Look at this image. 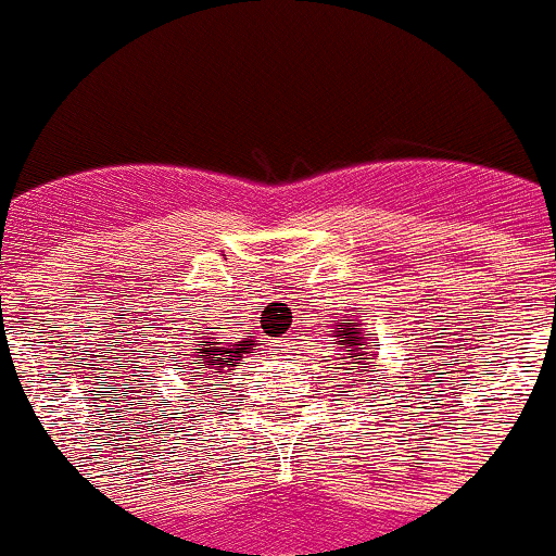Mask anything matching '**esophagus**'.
Wrapping results in <instances>:
<instances>
[{
    "label": "esophagus",
    "instance_id": "34e87169",
    "mask_svg": "<svg viewBox=\"0 0 556 556\" xmlns=\"http://www.w3.org/2000/svg\"><path fill=\"white\" fill-rule=\"evenodd\" d=\"M287 346V341H275V349H283Z\"/></svg>",
    "mask_w": 556,
    "mask_h": 556
}]
</instances>
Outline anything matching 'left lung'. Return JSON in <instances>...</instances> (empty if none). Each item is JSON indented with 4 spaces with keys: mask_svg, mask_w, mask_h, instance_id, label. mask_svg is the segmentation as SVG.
<instances>
[{
    "mask_svg": "<svg viewBox=\"0 0 556 556\" xmlns=\"http://www.w3.org/2000/svg\"><path fill=\"white\" fill-rule=\"evenodd\" d=\"M336 332L343 338V346H346L349 357L357 363L354 368L357 371H368V361H374V357L368 352H361V349H366V341L361 338V325L354 319H341L336 325ZM346 371H352V368H346Z\"/></svg>",
    "mask_w": 556,
    "mask_h": 556,
    "instance_id": "1",
    "label": "left lung"
}]
</instances>
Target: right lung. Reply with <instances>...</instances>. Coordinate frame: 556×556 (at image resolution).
Wrapping results in <instances>:
<instances>
[{
    "instance_id": "right-lung-1",
    "label": "right lung",
    "mask_w": 556,
    "mask_h": 556,
    "mask_svg": "<svg viewBox=\"0 0 556 556\" xmlns=\"http://www.w3.org/2000/svg\"><path fill=\"white\" fill-rule=\"evenodd\" d=\"M199 346V361L202 363H193L195 366V377H202V374H224V368H235V361H240L242 354H248L253 349V341L251 338H245V341H237L231 343V346H220L218 341H199L195 343ZM188 382H193V379H188Z\"/></svg>"
}]
</instances>
